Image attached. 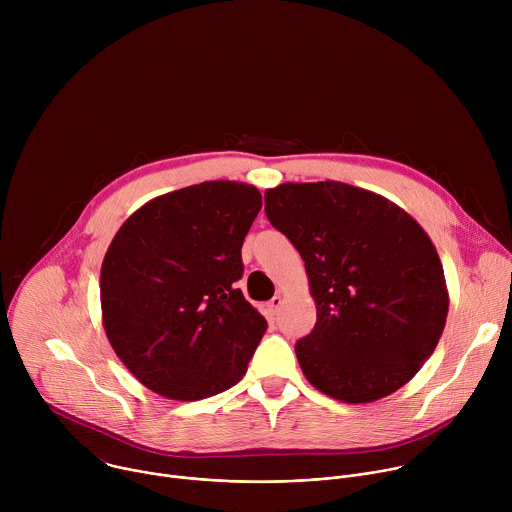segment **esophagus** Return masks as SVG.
I'll use <instances>...</instances> for the list:
<instances>
[{"instance_id": "obj_1", "label": "esophagus", "mask_w": 512, "mask_h": 512, "mask_svg": "<svg viewBox=\"0 0 512 512\" xmlns=\"http://www.w3.org/2000/svg\"><path fill=\"white\" fill-rule=\"evenodd\" d=\"M283 304V300H281V296H273L269 302H267V310L271 312V314H277V310H279V306Z\"/></svg>"}]
</instances>
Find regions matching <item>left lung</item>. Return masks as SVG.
<instances>
[{
  "mask_svg": "<svg viewBox=\"0 0 512 512\" xmlns=\"http://www.w3.org/2000/svg\"><path fill=\"white\" fill-rule=\"evenodd\" d=\"M265 214L306 261L318 310L296 342L306 379L344 403H371L411 381L450 306L442 261L415 218L334 180L271 188Z\"/></svg>",
  "mask_w": 512,
  "mask_h": 512,
  "instance_id": "8db88e82",
  "label": "left lung"
}]
</instances>
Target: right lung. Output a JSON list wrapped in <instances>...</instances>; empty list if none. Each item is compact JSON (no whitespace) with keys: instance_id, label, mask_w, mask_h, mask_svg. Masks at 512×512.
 Instances as JSON below:
<instances>
[{"instance_id":"right-lung-1","label":"right lung","mask_w":512,"mask_h":512,"mask_svg":"<svg viewBox=\"0 0 512 512\" xmlns=\"http://www.w3.org/2000/svg\"><path fill=\"white\" fill-rule=\"evenodd\" d=\"M259 210L255 186L214 180L158 196L121 225L101 267V310L141 385L198 401L243 379L267 330L235 287Z\"/></svg>"}]
</instances>
